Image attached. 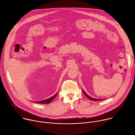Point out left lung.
<instances>
[{
    "instance_id": "8db88e82",
    "label": "left lung",
    "mask_w": 135,
    "mask_h": 135,
    "mask_svg": "<svg viewBox=\"0 0 135 135\" xmlns=\"http://www.w3.org/2000/svg\"><path fill=\"white\" fill-rule=\"evenodd\" d=\"M82 91H83V92L84 93V94L85 95V96L86 97H88V98H89L90 100H94V101H101V100H104V99H95V98H92V97H90L89 95H88L86 93H85V92L83 90H82Z\"/></svg>"
}]
</instances>
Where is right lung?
I'll use <instances>...</instances> for the list:
<instances>
[{"label":"right lung","mask_w":135,"mask_h":135,"mask_svg":"<svg viewBox=\"0 0 135 135\" xmlns=\"http://www.w3.org/2000/svg\"><path fill=\"white\" fill-rule=\"evenodd\" d=\"M57 92H56L53 96H52V97L48 98V99H46L45 100H41V101H39V102H33L35 103H37V104H49L56 97V95H57Z\"/></svg>","instance_id":"obj_1"}]
</instances>
